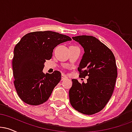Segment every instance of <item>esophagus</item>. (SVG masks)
<instances>
[{"label":"esophagus","instance_id":"1","mask_svg":"<svg viewBox=\"0 0 132 132\" xmlns=\"http://www.w3.org/2000/svg\"><path fill=\"white\" fill-rule=\"evenodd\" d=\"M68 78L67 76H66L65 75H63V74H62L61 75V81H64L65 79H67Z\"/></svg>","mask_w":132,"mask_h":132}]
</instances>
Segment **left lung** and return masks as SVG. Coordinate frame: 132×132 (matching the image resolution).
<instances>
[{
	"instance_id": "8db88e82",
	"label": "left lung",
	"mask_w": 132,
	"mask_h": 132,
	"mask_svg": "<svg viewBox=\"0 0 132 132\" xmlns=\"http://www.w3.org/2000/svg\"><path fill=\"white\" fill-rule=\"evenodd\" d=\"M84 48L78 68L80 76H88L87 82L72 79L69 91V101L75 110L83 114L92 115L105 107L112 95L117 77L116 58L104 43L92 36L72 37Z\"/></svg>"
}]
</instances>
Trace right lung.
Returning a JSON list of instances; mask_svg holds the SVG:
<instances>
[{
  "label": "right lung",
  "mask_w": 132,
  "mask_h": 132,
  "mask_svg": "<svg viewBox=\"0 0 132 132\" xmlns=\"http://www.w3.org/2000/svg\"><path fill=\"white\" fill-rule=\"evenodd\" d=\"M71 40L54 31H35L27 33L16 44L12 60L14 85L24 102L37 105L49 99L61 74L58 71L44 74V64L51 58L56 46Z\"/></svg>",
  "instance_id": "1"
}]
</instances>
